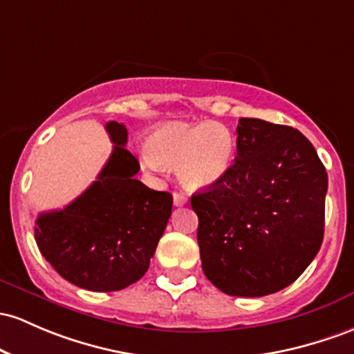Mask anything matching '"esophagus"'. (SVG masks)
<instances>
[{"label": "esophagus", "mask_w": 354, "mask_h": 354, "mask_svg": "<svg viewBox=\"0 0 354 354\" xmlns=\"http://www.w3.org/2000/svg\"><path fill=\"white\" fill-rule=\"evenodd\" d=\"M173 201H174V205H176V207H183V205L188 203V198H186L183 193H174Z\"/></svg>", "instance_id": "34e87169"}]
</instances>
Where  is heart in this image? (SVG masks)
I'll return each mask as SVG.
<instances>
[{"label": "heart", "mask_w": 354, "mask_h": 354, "mask_svg": "<svg viewBox=\"0 0 354 354\" xmlns=\"http://www.w3.org/2000/svg\"><path fill=\"white\" fill-rule=\"evenodd\" d=\"M235 136L218 122H169L147 138L141 153L151 169L176 168L186 188L207 189L221 183L234 169Z\"/></svg>", "instance_id": "1"}]
</instances>
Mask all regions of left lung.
Masks as SVG:
<instances>
[{
	"mask_svg": "<svg viewBox=\"0 0 354 354\" xmlns=\"http://www.w3.org/2000/svg\"><path fill=\"white\" fill-rule=\"evenodd\" d=\"M326 192L328 173L304 134L240 119L234 169L192 196L208 281L236 297L292 284L321 248Z\"/></svg>",
	"mask_w": 354,
	"mask_h": 354,
	"instance_id": "left-lung-1",
	"label": "left lung"
}]
</instances>
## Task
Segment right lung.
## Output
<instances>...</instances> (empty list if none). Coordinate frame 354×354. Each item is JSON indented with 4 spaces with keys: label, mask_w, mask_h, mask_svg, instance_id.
<instances>
[{
    "label": "right lung",
    "mask_w": 354,
    "mask_h": 354,
    "mask_svg": "<svg viewBox=\"0 0 354 354\" xmlns=\"http://www.w3.org/2000/svg\"><path fill=\"white\" fill-rule=\"evenodd\" d=\"M112 154L97 180L62 209L40 213L35 240L65 281L94 292L138 282L149 269L173 209V196L136 180L124 124H106Z\"/></svg>",
    "instance_id": "right-lung-1"
}]
</instances>
